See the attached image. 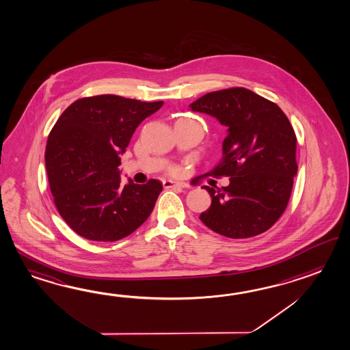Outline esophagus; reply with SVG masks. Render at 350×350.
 <instances>
[{"mask_svg": "<svg viewBox=\"0 0 350 350\" xmlns=\"http://www.w3.org/2000/svg\"><path fill=\"white\" fill-rule=\"evenodd\" d=\"M163 187L164 188H174V187H177V188H185V185L180 183V182H174V180L165 179V180H163Z\"/></svg>", "mask_w": 350, "mask_h": 350, "instance_id": "1", "label": "esophagus"}]
</instances>
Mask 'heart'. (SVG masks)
<instances>
[{
  "instance_id": "heart-1",
  "label": "heart",
  "mask_w": 350,
  "mask_h": 350,
  "mask_svg": "<svg viewBox=\"0 0 350 350\" xmlns=\"http://www.w3.org/2000/svg\"><path fill=\"white\" fill-rule=\"evenodd\" d=\"M171 172H176V168L173 167V168H171Z\"/></svg>"
}]
</instances>
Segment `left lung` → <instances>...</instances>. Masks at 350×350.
Returning <instances> with one entry per match:
<instances>
[{
  "label": "left lung",
  "instance_id": "obj_1",
  "mask_svg": "<svg viewBox=\"0 0 350 350\" xmlns=\"http://www.w3.org/2000/svg\"><path fill=\"white\" fill-rule=\"evenodd\" d=\"M227 126L222 159L204 176L230 177L222 188L204 186L212 203L200 219L230 239L267 231L288 206L296 163V135L285 113L245 88L206 94L189 105Z\"/></svg>",
  "mask_w": 350,
  "mask_h": 350
}]
</instances>
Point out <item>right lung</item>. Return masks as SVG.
<instances>
[{
    "label": "right lung",
    "mask_w": 350,
    "mask_h": 350,
    "mask_svg": "<svg viewBox=\"0 0 350 350\" xmlns=\"http://www.w3.org/2000/svg\"><path fill=\"white\" fill-rule=\"evenodd\" d=\"M163 101L96 95L64 110L47 138V178L54 203L72 231L92 241H118L146 222L162 183L123 186L119 177L124 153L137 126Z\"/></svg>",
    "instance_id": "1"
}]
</instances>
